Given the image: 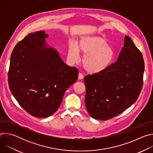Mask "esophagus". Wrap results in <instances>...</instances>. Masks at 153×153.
<instances>
[{"label": "esophagus", "instance_id": "esophagus-1", "mask_svg": "<svg viewBox=\"0 0 153 153\" xmlns=\"http://www.w3.org/2000/svg\"><path fill=\"white\" fill-rule=\"evenodd\" d=\"M79 79H80V80H81V79H83V74H82V73H79Z\"/></svg>", "mask_w": 153, "mask_h": 153}]
</instances>
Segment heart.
Listing matches in <instances>:
<instances>
[{
    "label": "heart",
    "mask_w": 153,
    "mask_h": 153,
    "mask_svg": "<svg viewBox=\"0 0 153 153\" xmlns=\"http://www.w3.org/2000/svg\"><path fill=\"white\" fill-rule=\"evenodd\" d=\"M79 52L84 55L82 62L85 69L91 73L106 70L115 56L114 50L108 45L106 41L96 36L83 37L77 45L74 42L70 43L68 57L71 63L79 61Z\"/></svg>",
    "instance_id": "b5f03b06"
}]
</instances>
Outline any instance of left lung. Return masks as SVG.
I'll return each mask as SVG.
<instances>
[{"label":"left lung","mask_w":153,"mask_h":153,"mask_svg":"<svg viewBox=\"0 0 153 153\" xmlns=\"http://www.w3.org/2000/svg\"><path fill=\"white\" fill-rule=\"evenodd\" d=\"M144 61L130 37L125 36L117 60L103 71L84 77L85 106L97 120L110 119L138 99L143 85Z\"/></svg>","instance_id":"left-lung-1"}]
</instances>
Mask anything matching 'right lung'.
Instances as JSON below:
<instances>
[{
    "label": "right lung",
    "instance_id": "obj_1",
    "mask_svg": "<svg viewBox=\"0 0 153 153\" xmlns=\"http://www.w3.org/2000/svg\"><path fill=\"white\" fill-rule=\"evenodd\" d=\"M43 31L29 34L11 56L10 89L19 105L39 118L52 116L63 95L78 78V70L65 64L57 51L47 45Z\"/></svg>",
    "mask_w": 153,
    "mask_h": 153
}]
</instances>
